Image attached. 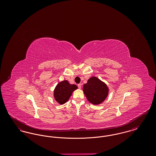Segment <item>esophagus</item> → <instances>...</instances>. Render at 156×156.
Wrapping results in <instances>:
<instances>
[{"mask_svg":"<svg viewBox=\"0 0 156 156\" xmlns=\"http://www.w3.org/2000/svg\"><path fill=\"white\" fill-rule=\"evenodd\" d=\"M81 83H79V84H78V88L79 89H81Z\"/></svg>","mask_w":156,"mask_h":156,"instance_id":"1","label":"esophagus"}]
</instances>
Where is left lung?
I'll use <instances>...</instances> for the list:
<instances>
[{"label":"left lung","mask_w":156,"mask_h":156,"mask_svg":"<svg viewBox=\"0 0 156 156\" xmlns=\"http://www.w3.org/2000/svg\"><path fill=\"white\" fill-rule=\"evenodd\" d=\"M83 91L89 102L99 105L108 97L109 88L105 82L95 76H92L83 85Z\"/></svg>","instance_id":"8db88e82"}]
</instances>
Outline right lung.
Listing matches in <instances>:
<instances>
[{
	"instance_id": "right-lung-1",
	"label": "right lung",
	"mask_w": 156,
	"mask_h": 156,
	"mask_svg": "<svg viewBox=\"0 0 156 156\" xmlns=\"http://www.w3.org/2000/svg\"><path fill=\"white\" fill-rule=\"evenodd\" d=\"M78 88L75 84H70L67 80L59 82L54 90L55 100L60 105L66 103L72 95L73 91Z\"/></svg>"
}]
</instances>
